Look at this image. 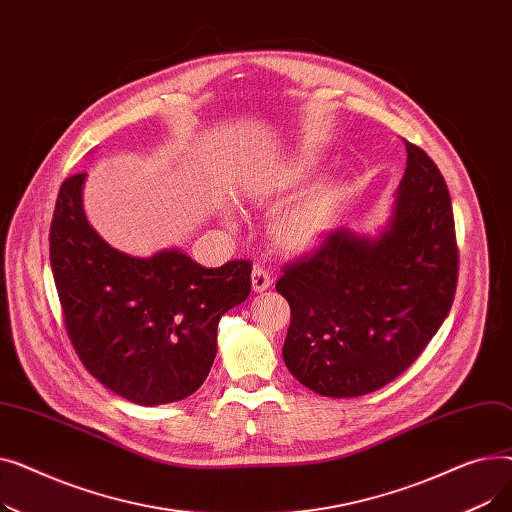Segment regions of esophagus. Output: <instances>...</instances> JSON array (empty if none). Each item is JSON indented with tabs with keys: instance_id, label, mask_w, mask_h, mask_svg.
<instances>
[{
	"instance_id": "34e87169",
	"label": "esophagus",
	"mask_w": 512,
	"mask_h": 512,
	"mask_svg": "<svg viewBox=\"0 0 512 512\" xmlns=\"http://www.w3.org/2000/svg\"><path fill=\"white\" fill-rule=\"evenodd\" d=\"M251 284L255 292H263L272 286V272L263 265H255L253 274H251Z\"/></svg>"
}]
</instances>
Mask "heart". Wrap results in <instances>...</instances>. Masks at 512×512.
Returning a JSON list of instances; mask_svg holds the SVG:
<instances>
[{"label": "heart", "instance_id": "1", "mask_svg": "<svg viewBox=\"0 0 512 512\" xmlns=\"http://www.w3.org/2000/svg\"><path fill=\"white\" fill-rule=\"evenodd\" d=\"M311 170V157H299L288 166H280L274 174L253 184L251 197L259 203L274 201L294 186L301 184ZM338 199L334 186H317L297 203L288 205L272 224V236L282 249L301 251L326 232Z\"/></svg>", "mask_w": 512, "mask_h": 512}]
</instances>
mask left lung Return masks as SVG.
<instances>
[{
  "label": "left lung",
  "instance_id": "obj_1",
  "mask_svg": "<svg viewBox=\"0 0 512 512\" xmlns=\"http://www.w3.org/2000/svg\"><path fill=\"white\" fill-rule=\"evenodd\" d=\"M407 168L378 238L336 230L284 265L288 371L309 390L353 398L409 369L446 319L456 282L452 201L434 159L405 141Z\"/></svg>",
  "mask_w": 512,
  "mask_h": 512
}]
</instances>
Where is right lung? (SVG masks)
I'll use <instances>...</instances> for the list:
<instances>
[{"mask_svg":"<svg viewBox=\"0 0 512 512\" xmlns=\"http://www.w3.org/2000/svg\"><path fill=\"white\" fill-rule=\"evenodd\" d=\"M87 174L68 176L49 228L64 326L87 371L143 407L201 388L218 353L220 317L251 292V261L203 267L180 251L149 259L112 249L83 211Z\"/></svg>","mask_w":512,"mask_h":512,"instance_id":"obj_1","label":"right lung"}]
</instances>
